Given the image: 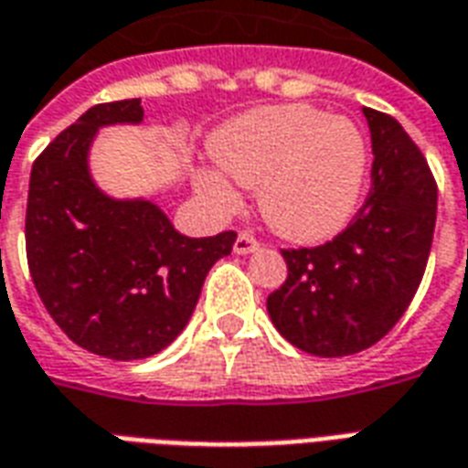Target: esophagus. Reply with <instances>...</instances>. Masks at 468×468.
<instances>
[{
    "label": "esophagus",
    "instance_id": "obj_1",
    "mask_svg": "<svg viewBox=\"0 0 468 468\" xmlns=\"http://www.w3.org/2000/svg\"><path fill=\"white\" fill-rule=\"evenodd\" d=\"M261 248V243L255 240V235L250 233H240L238 238H235V245H233V250L238 255H248V253H255Z\"/></svg>",
    "mask_w": 468,
    "mask_h": 468
}]
</instances>
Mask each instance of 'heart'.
<instances>
[{"instance_id": "b5f03b06", "label": "heart", "mask_w": 468, "mask_h": 468, "mask_svg": "<svg viewBox=\"0 0 468 468\" xmlns=\"http://www.w3.org/2000/svg\"><path fill=\"white\" fill-rule=\"evenodd\" d=\"M210 157L220 175H195L205 203L223 213L238 207L226 176L261 187L265 223L293 243H321L344 230L361 200L368 163L356 124L308 105L261 107L238 117L213 134Z\"/></svg>"}]
</instances>
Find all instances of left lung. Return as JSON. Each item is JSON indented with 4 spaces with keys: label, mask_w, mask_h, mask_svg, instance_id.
Listing matches in <instances>:
<instances>
[{
    "label": "left lung",
    "mask_w": 468,
    "mask_h": 468,
    "mask_svg": "<svg viewBox=\"0 0 468 468\" xmlns=\"http://www.w3.org/2000/svg\"><path fill=\"white\" fill-rule=\"evenodd\" d=\"M371 190L351 225L318 248L283 250L288 278L268 315L295 348L338 358L378 344L419 291L436 225V183L401 124L363 107Z\"/></svg>",
    "instance_id": "8db88e82"
}]
</instances>
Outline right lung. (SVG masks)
Here are the masks:
<instances>
[{
  "mask_svg": "<svg viewBox=\"0 0 468 468\" xmlns=\"http://www.w3.org/2000/svg\"><path fill=\"white\" fill-rule=\"evenodd\" d=\"M140 100L87 110L32 165L27 263L55 324L95 356L137 361L180 335L215 261L230 255L233 230L177 233L150 200H117L90 175L100 127L140 124Z\"/></svg>",
  "mask_w": 468,
  "mask_h": 468,
  "instance_id": "add662e5",
  "label": "right lung"
}]
</instances>
